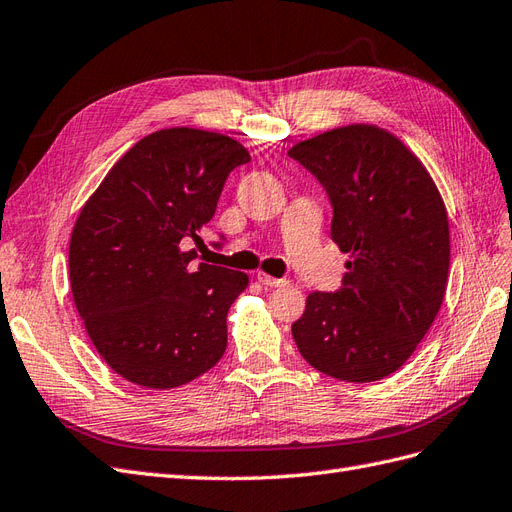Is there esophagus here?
Returning <instances> with one entry per match:
<instances>
[{"label": "esophagus", "mask_w": 512, "mask_h": 512, "mask_svg": "<svg viewBox=\"0 0 512 512\" xmlns=\"http://www.w3.org/2000/svg\"><path fill=\"white\" fill-rule=\"evenodd\" d=\"M257 281L261 283V285H266V287H285L287 285V281L285 279H274V276H270V274H266V272H257Z\"/></svg>", "instance_id": "1"}]
</instances>
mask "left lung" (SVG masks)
<instances>
[{"mask_svg": "<svg viewBox=\"0 0 512 512\" xmlns=\"http://www.w3.org/2000/svg\"><path fill=\"white\" fill-rule=\"evenodd\" d=\"M326 188L330 236L349 255L343 287L313 291L291 326L302 358L341 382L401 369L440 311L450 266L444 199L407 145L375 124H349L287 152Z\"/></svg>", "mask_w": 512, "mask_h": 512, "instance_id": "8db88e82", "label": "left lung"}]
</instances>
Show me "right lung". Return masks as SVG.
Returning a JSON list of instances; mask_svg holds the SVG:
<instances>
[{
	"label": "right lung",
	"instance_id": "add662e5",
	"mask_svg": "<svg viewBox=\"0 0 512 512\" xmlns=\"http://www.w3.org/2000/svg\"><path fill=\"white\" fill-rule=\"evenodd\" d=\"M242 143L175 126L143 137L85 201L68 272L87 337L109 367L143 388L193 382L223 358L227 313L248 276L191 266L186 238L216 212L227 175L248 163Z\"/></svg>",
	"mask_w": 512,
	"mask_h": 512
}]
</instances>
